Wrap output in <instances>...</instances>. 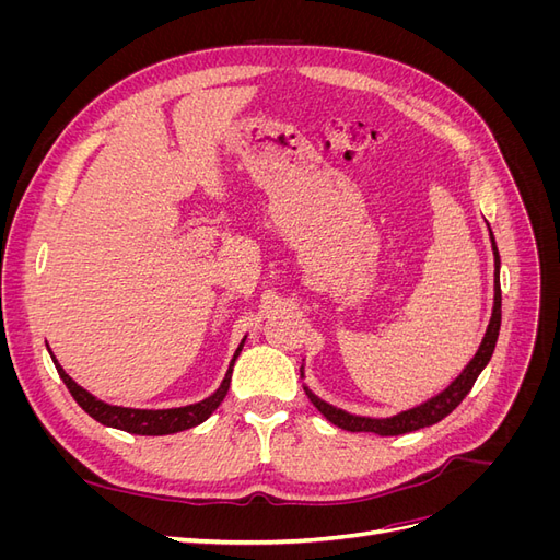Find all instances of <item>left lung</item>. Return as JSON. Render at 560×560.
<instances>
[{
	"mask_svg": "<svg viewBox=\"0 0 560 560\" xmlns=\"http://www.w3.org/2000/svg\"><path fill=\"white\" fill-rule=\"evenodd\" d=\"M488 231H490V226H488ZM490 245H493V257H495L493 313H490V322H488L486 334L479 343V350L474 352V358L467 362V366L442 389V393H436L434 397L413 406V409H406V411H399V413L387 416V418H371V416H358V413H348L343 409H338V406L319 399L313 389L303 383V389H306V395L313 401L315 409L329 422H334L336 428L348 430V432H376L381 436H395V434H406V432H413L420 428H430V425H434V422L446 418L455 409V406L467 397L474 381L479 378V374L486 369L490 358H493V350L498 343L500 322H502V292H500V254H498L493 231H490ZM301 378H306V374H303V364H301Z\"/></svg>",
	"mask_w": 560,
	"mask_h": 560,
	"instance_id": "left-lung-1",
	"label": "left lung"
}]
</instances>
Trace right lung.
Wrapping results in <instances>:
<instances>
[{
    "mask_svg": "<svg viewBox=\"0 0 560 560\" xmlns=\"http://www.w3.org/2000/svg\"><path fill=\"white\" fill-rule=\"evenodd\" d=\"M245 338L241 341V346L235 348L233 358L229 362V369H226V376L222 378V383H219L214 393L206 399L196 401V404L175 406V409H130V406H116V404H107L103 399H97L95 395L89 393L86 387H81L70 374H67V371L60 366V362L56 360L54 350H50L48 346L46 348L50 352V360H54L62 383L67 385V389H70L72 397L77 399L81 409L86 411L91 418H95L97 422H103V425H107V428H116V430H124V432H130V434L159 436V434H175V432H182V430L196 428V425H200V422H206L212 416V411L224 401V397L229 393L233 364H235V360H238V354L245 346Z\"/></svg>",
    "mask_w": 560,
    "mask_h": 560,
    "instance_id": "right-lung-1",
    "label": "right lung"
}]
</instances>
